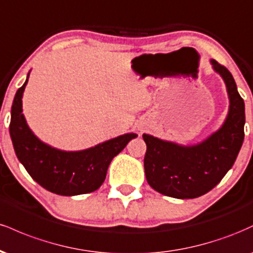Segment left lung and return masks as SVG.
<instances>
[{"label":"left lung","mask_w":253,"mask_h":253,"mask_svg":"<svg viewBox=\"0 0 253 253\" xmlns=\"http://www.w3.org/2000/svg\"><path fill=\"white\" fill-rule=\"evenodd\" d=\"M213 70L222 77L229 106L222 126L207 139L194 145H181L143 134L147 183L158 193L175 199L202 196L223 178L233 167L244 141L245 104L234 78L225 66L211 59Z\"/></svg>","instance_id":"8db88e82"}]
</instances>
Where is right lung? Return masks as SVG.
Returning <instances> with one entry per match:
<instances>
[{"mask_svg":"<svg viewBox=\"0 0 253 253\" xmlns=\"http://www.w3.org/2000/svg\"><path fill=\"white\" fill-rule=\"evenodd\" d=\"M27 80L16 91L11 106L9 133L17 159L38 184L57 195L75 196L95 191L106 179L115 156L135 133H126L81 151H63L42 143L28 127L22 114V95Z\"/></svg>","mask_w":253,"mask_h":253,"instance_id":"1","label":"right lung"}]
</instances>
